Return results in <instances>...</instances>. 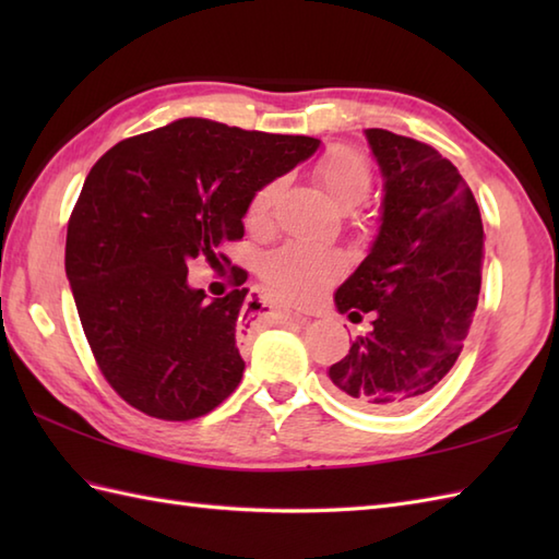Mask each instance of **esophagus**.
<instances>
[{"label": "esophagus", "instance_id": "1", "mask_svg": "<svg viewBox=\"0 0 559 559\" xmlns=\"http://www.w3.org/2000/svg\"><path fill=\"white\" fill-rule=\"evenodd\" d=\"M264 314L266 319H290V312H286V310H281V307H273V305H266L264 302Z\"/></svg>", "mask_w": 559, "mask_h": 559}]
</instances>
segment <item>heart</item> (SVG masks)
Masks as SVG:
<instances>
[{"label": "heart", "mask_w": 559, "mask_h": 559, "mask_svg": "<svg viewBox=\"0 0 559 559\" xmlns=\"http://www.w3.org/2000/svg\"><path fill=\"white\" fill-rule=\"evenodd\" d=\"M314 177L324 187L329 199L341 211L358 209L370 194L372 173L370 165L358 151L336 146L326 151L314 165ZM281 192V180L264 185L249 201L247 225L254 230L266 228L271 221L273 204ZM341 259L331 249H319L310 245L293 242L271 252L261 264V276L276 298L290 305H302L314 300L331 281L338 276Z\"/></svg>", "instance_id": "heart-1"}]
</instances>
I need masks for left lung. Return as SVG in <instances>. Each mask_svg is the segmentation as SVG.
I'll list each match as a JSON object with an SVG mask.
<instances>
[{
	"instance_id": "obj_1",
	"label": "left lung",
	"mask_w": 559,
	"mask_h": 559,
	"mask_svg": "<svg viewBox=\"0 0 559 559\" xmlns=\"http://www.w3.org/2000/svg\"><path fill=\"white\" fill-rule=\"evenodd\" d=\"M365 139L384 182L379 228L334 305L374 322L326 374L343 401L394 413L430 394L459 358L480 293L483 221L432 146L386 129H365Z\"/></svg>"
}]
</instances>
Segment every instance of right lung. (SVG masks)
<instances>
[{
	"instance_id": "obj_1",
	"label": "right lung",
	"mask_w": 559,
	"mask_h": 559,
	"mask_svg": "<svg viewBox=\"0 0 559 559\" xmlns=\"http://www.w3.org/2000/svg\"><path fill=\"white\" fill-rule=\"evenodd\" d=\"M319 146L182 117L93 165L69 218L64 269L100 372L129 406L192 420L240 384L237 324L261 305L245 302L247 288L206 300L187 264L240 240L259 189Z\"/></svg>"
}]
</instances>
